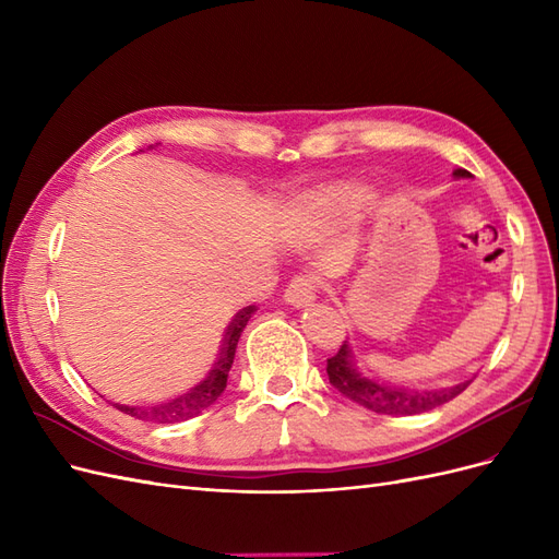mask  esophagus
Segmentation results:
<instances>
[{"instance_id":"esophagus-1","label":"esophagus","mask_w":559,"mask_h":559,"mask_svg":"<svg viewBox=\"0 0 559 559\" xmlns=\"http://www.w3.org/2000/svg\"><path fill=\"white\" fill-rule=\"evenodd\" d=\"M317 298V282L308 275H298L289 282L284 292V300L289 302V306L302 308V306H310V302Z\"/></svg>"}]
</instances>
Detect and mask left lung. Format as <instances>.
<instances>
[{"mask_svg": "<svg viewBox=\"0 0 559 559\" xmlns=\"http://www.w3.org/2000/svg\"><path fill=\"white\" fill-rule=\"evenodd\" d=\"M456 179L460 177H471L466 170H454L452 173ZM326 373L329 382L347 396L349 401L364 405V408L373 411L378 415H419L438 408L454 396H460L468 382L445 386V389H436V392H411V389H403L396 384H386L378 382L370 376H366L359 368L357 359H354L352 347L347 341L337 349V354L326 361Z\"/></svg>", "mask_w": 559, "mask_h": 559, "instance_id": "1", "label": "left lung"}]
</instances>
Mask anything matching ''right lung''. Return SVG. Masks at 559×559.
I'll use <instances>...</instances> for the list:
<instances>
[{"label":"right lung","mask_w":559,"mask_h":559,"mask_svg":"<svg viewBox=\"0 0 559 559\" xmlns=\"http://www.w3.org/2000/svg\"><path fill=\"white\" fill-rule=\"evenodd\" d=\"M253 312H257V306H247L230 319V324H228L226 335H224L222 352H218V357H216L212 370L205 376V380H200L195 386L189 389V392L181 394L179 399H175L170 403L158 405V408H151L148 413L140 411V408H132V405H118V403H116V408L126 413V415L138 417V419L158 421V425H175V421L191 419V417L200 415L202 411H207L210 405L224 394L230 366H233V359H235V347H238L240 335H242L247 321L251 319Z\"/></svg>","instance_id":"right-lung-1"}]
</instances>
